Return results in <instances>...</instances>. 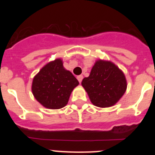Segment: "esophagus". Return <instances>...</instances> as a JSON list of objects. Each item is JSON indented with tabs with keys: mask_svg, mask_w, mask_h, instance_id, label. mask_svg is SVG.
<instances>
[{
	"mask_svg": "<svg viewBox=\"0 0 155 155\" xmlns=\"http://www.w3.org/2000/svg\"><path fill=\"white\" fill-rule=\"evenodd\" d=\"M77 78H78V81L81 83V81H82V79H83V76H82V75H78V76L77 77Z\"/></svg>",
	"mask_w": 155,
	"mask_h": 155,
	"instance_id": "34e87169",
	"label": "esophagus"
}]
</instances>
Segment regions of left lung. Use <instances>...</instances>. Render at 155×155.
Instances as JSON below:
<instances>
[{"label": "left lung", "instance_id": "8db88e82", "mask_svg": "<svg viewBox=\"0 0 155 155\" xmlns=\"http://www.w3.org/2000/svg\"><path fill=\"white\" fill-rule=\"evenodd\" d=\"M81 85L93 105L107 108L123 97L127 83L125 74L116 64L99 59L94 63L89 76L82 80Z\"/></svg>", "mask_w": 155, "mask_h": 155}]
</instances>
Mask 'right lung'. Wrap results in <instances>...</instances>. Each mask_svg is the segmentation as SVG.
Returning <instances> with one entry per match:
<instances>
[{
  "mask_svg": "<svg viewBox=\"0 0 155 155\" xmlns=\"http://www.w3.org/2000/svg\"><path fill=\"white\" fill-rule=\"evenodd\" d=\"M78 81L64 68L63 61L57 58L42 67L32 80L31 91L35 99L45 108L59 109L64 107Z\"/></svg>",
  "mask_w": 155,
  "mask_h": 155,
  "instance_id": "1",
  "label": "right lung"
}]
</instances>
